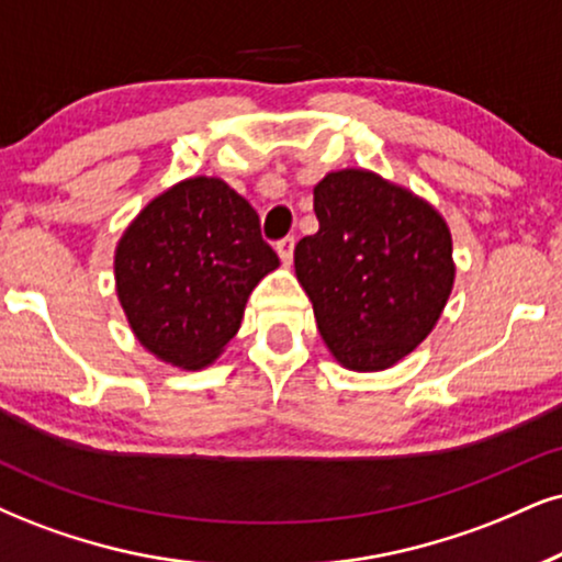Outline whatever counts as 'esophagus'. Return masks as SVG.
I'll return each mask as SVG.
<instances>
[{"mask_svg":"<svg viewBox=\"0 0 562 562\" xmlns=\"http://www.w3.org/2000/svg\"><path fill=\"white\" fill-rule=\"evenodd\" d=\"M276 252H279V258L289 266L294 258V237H283L279 245H276Z\"/></svg>","mask_w":562,"mask_h":562,"instance_id":"34e87169","label":"esophagus"}]
</instances>
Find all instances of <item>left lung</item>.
I'll use <instances>...</instances> for the list:
<instances>
[{
  "instance_id": "obj_1",
  "label": "left lung",
  "mask_w": 562,
  "mask_h": 562,
  "mask_svg": "<svg viewBox=\"0 0 562 562\" xmlns=\"http://www.w3.org/2000/svg\"><path fill=\"white\" fill-rule=\"evenodd\" d=\"M321 228L294 247L321 336L349 370H385L427 338L453 286L446 221L362 169L315 187Z\"/></svg>"
}]
</instances>
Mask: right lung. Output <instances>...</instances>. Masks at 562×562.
Wrapping results in <instances>:
<instances>
[{"instance_id":"right-lung-1","label":"right lung","mask_w":562,"mask_h":562,"mask_svg":"<svg viewBox=\"0 0 562 562\" xmlns=\"http://www.w3.org/2000/svg\"><path fill=\"white\" fill-rule=\"evenodd\" d=\"M279 266L260 218L226 182L195 177L156 198L116 247V294L135 336L184 370L211 364L247 296Z\"/></svg>"}]
</instances>
